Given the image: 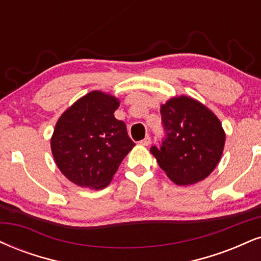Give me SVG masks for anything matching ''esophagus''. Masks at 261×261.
Here are the masks:
<instances>
[{
  "label": "esophagus",
  "mask_w": 261,
  "mask_h": 261,
  "mask_svg": "<svg viewBox=\"0 0 261 261\" xmlns=\"http://www.w3.org/2000/svg\"><path fill=\"white\" fill-rule=\"evenodd\" d=\"M140 144H142V146H148V144H150V137L148 135L142 141H140Z\"/></svg>",
  "instance_id": "34e87169"
}]
</instances>
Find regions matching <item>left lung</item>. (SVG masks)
Segmentation results:
<instances>
[{"mask_svg":"<svg viewBox=\"0 0 261 261\" xmlns=\"http://www.w3.org/2000/svg\"><path fill=\"white\" fill-rule=\"evenodd\" d=\"M166 139L150 153L178 186L204 180L214 171L224 152L226 134L221 121L206 106L185 95L161 106Z\"/></svg>","mask_w":261,"mask_h":261,"instance_id":"obj_1","label":"left lung"}]
</instances>
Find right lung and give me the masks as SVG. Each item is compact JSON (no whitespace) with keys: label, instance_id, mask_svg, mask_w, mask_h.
Listing matches in <instances>:
<instances>
[{"label":"right lung","instance_id":"obj_1","mask_svg":"<svg viewBox=\"0 0 261 261\" xmlns=\"http://www.w3.org/2000/svg\"><path fill=\"white\" fill-rule=\"evenodd\" d=\"M120 100L91 91L74 102L56 122L51 150L61 172L76 186L102 190L135 143L125 122L114 117Z\"/></svg>","mask_w":261,"mask_h":261}]
</instances>
